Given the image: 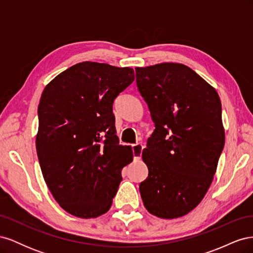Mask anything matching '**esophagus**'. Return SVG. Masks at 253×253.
Listing matches in <instances>:
<instances>
[{"label":"esophagus","instance_id":"obj_1","mask_svg":"<svg viewBox=\"0 0 253 253\" xmlns=\"http://www.w3.org/2000/svg\"><path fill=\"white\" fill-rule=\"evenodd\" d=\"M143 145L141 143H136L132 145V150H133V155L135 160H139L141 157V153H142Z\"/></svg>","mask_w":253,"mask_h":253}]
</instances>
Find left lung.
Segmentation results:
<instances>
[{"label": "left lung", "mask_w": 253, "mask_h": 253, "mask_svg": "<svg viewBox=\"0 0 253 253\" xmlns=\"http://www.w3.org/2000/svg\"><path fill=\"white\" fill-rule=\"evenodd\" d=\"M136 82L155 129L142 151L149 175L139 185L143 205L160 218L192 211L208 191L225 144L220 99L190 67H136Z\"/></svg>", "instance_id": "1"}]
</instances>
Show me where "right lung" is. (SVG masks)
<instances>
[{"label": "right lung", "mask_w": 253, "mask_h": 253, "mask_svg": "<svg viewBox=\"0 0 253 253\" xmlns=\"http://www.w3.org/2000/svg\"><path fill=\"white\" fill-rule=\"evenodd\" d=\"M135 79L131 67L81 62L45 86L37 154L45 182L62 209L95 218L112 206L132 148L119 144L113 103Z\"/></svg>", "instance_id": "add662e5"}]
</instances>
